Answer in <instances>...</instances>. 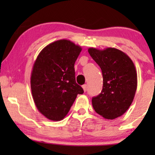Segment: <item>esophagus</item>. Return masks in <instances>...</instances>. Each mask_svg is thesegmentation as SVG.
<instances>
[{"label":"esophagus","instance_id":"esophagus-1","mask_svg":"<svg viewBox=\"0 0 155 155\" xmlns=\"http://www.w3.org/2000/svg\"><path fill=\"white\" fill-rule=\"evenodd\" d=\"M82 88H83V90L84 92H86L87 90V84H84V85H82Z\"/></svg>","mask_w":155,"mask_h":155}]
</instances>
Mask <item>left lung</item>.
Wrapping results in <instances>:
<instances>
[{"label":"left lung","mask_w":155,"mask_h":155,"mask_svg":"<svg viewBox=\"0 0 155 155\" xmlns=\"http://www.w3.org/2000/svg\"><path fill=\"white\" fill-rule=\"evenodd\" d=\"M88 52L103 76L102 91L92 98V107L103 118L115 119L128 109L134 99L137 85L134 63L128 55L115 48H89Z\"/></svg>","instance_id":"8db88e82"}]
</instances>
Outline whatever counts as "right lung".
<instances>
[{
    "label": "right lung",
    "instance_id": "right-lung-1",
    "mask_svg": "<svg viewBox=\"0 0 155 155\" xmlns=\"http://www.w3.org/2000/svg\"><path fill=\"white\" fill-rule=\"evenodd\" d=\"M81 51L70 40H58L45 46L34 63L31 94L38 111L48 119L63 120L77 95L83 94L76 83L74 68Z\"/></svg>",
    "mask_w": 155,
    "mask_h": 155
}]
</instances>
